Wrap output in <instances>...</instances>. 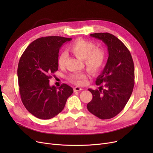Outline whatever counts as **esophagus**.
<instances>
[{"instance_id": "34e87169", "label": "esophagus", "mask_w": 153, "mask_h": 153, "mask_svg": "<svg viewBox=\"0 0 153 153\" xmlns=\"http://www.w3.org/2000/svg\"><path fill=\"white\" fill-rule=\"evenodd\" d=\"M81 90H82V88L79 87L78 86H76V87H74V92H78V91H81Z\"/></svg>"}]
</instances>
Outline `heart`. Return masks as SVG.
I'll return each mask as SVG.
<instances>
[{
	"instance_id": "obj_1",
	"label": "heart",
	"mask_w": 153,
	"mask_h": 153,
	"mask_svg": "<svg viewBox=\"0 0 153 153\" xmlns=\"http://www.w3.org/2000/svg\"><path fill=\"white\" fill-rule=\"evenodd\" d=\"M69 50L76 57L82 60L87 70L91 73L95 74L103 66L106 60V51L102 46H95L94 42L83 38H78L72 42L68 48ZM67 59V54L62 52L60 54L58 63L63 67ZM87 78L85 72L71 74L69 80L76 84L82 85L84 80Z\"/></svg>"
}]
</instances>
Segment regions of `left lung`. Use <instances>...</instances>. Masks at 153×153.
<instances>
[{
  "instance_id": "8db88e82",
  "label": "left lung",
  "mask_w": 153,
  "mask_h": 153,
  "mask_svg": "<svg viewBox=\"0 0 153 153\" xmlns=\"http://www.w3.org/2000/svg\"><path fill=\"white\" fill-rule=\"evenodd\" d=\"M108 47V58L102 72L96 79L99 90H89L92 100L87 107L100 119L117 115L130 98L134 85V68L132 56L126 46L115 36L108 33L90 35Z\"/></svg>"
}]
</instances>
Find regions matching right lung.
<instances>
[{"label":"right lung","mask_w":153,"mask_h":153,"mask_svg":"<svg viewBox=\"0 0 153 153\" xmlns=\"http://www.w3.org/2000/svg\"><path fill=\"white\" fill-rule=\"evenodd\" d=\"M71 38L58 36L42 37L31 43L20 59L18 69L19 92L23 104L35 117L51 119L64 109L73 89L62 84L50 86V79L58 69L59 51Z\"/></svg>","instance_id":"obj_1"}]
</instances>
